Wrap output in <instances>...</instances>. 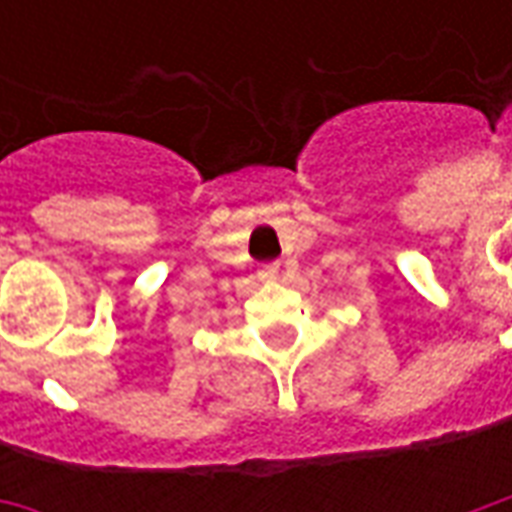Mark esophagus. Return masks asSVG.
<instances>
[{
    "instance_id": "esophagus-1",
    "label": "esophagus",
    "mask_w": 512,
    "mask_h": 512,
    "mask_svg": "<svg viewBox=\"0 0 512 512\" xmlns=\"http://www.w3.org/2000/svg\"><path fill=\"white\" fill-rule=\"evenodd\" d=\"M257 277L263 279V282H277L279 279V263H268L257 271Z\"/></svg>"
}]
</instances>
